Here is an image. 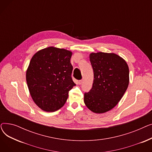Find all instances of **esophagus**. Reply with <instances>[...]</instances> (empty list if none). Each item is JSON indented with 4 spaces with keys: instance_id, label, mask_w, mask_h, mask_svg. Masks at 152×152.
I'll list each match as a JSON object with an SVG mask.
<instances>
[{
    "instance_id": "obj_1",
    "label": "esophagus",
    "mask_w": 152,
    "mask_h": 152,
    "mask_svg": "<svg viewBox=\"0 0 152 152\" xmlns=\"http://www.w3.org/2000/svg\"><path fill=\"white\" fill-rule=\"evenodd\" d=\"M83 80H79V81H78V83H79V84H81L82 83H83Z\"/></svg>"
}]
</instances>
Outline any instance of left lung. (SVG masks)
<instances>
[{
    "mask_svg": "<svg viewBox=\"0 0 152 152\" xmlns=\"http://www.w3.org/2000/svg\"><path fill=\"white\" fill-rule=\"evenodd\" d=\"M94 71L91 89L84 94L86 107L95 113L113 108L127 90L129 81L126 61L113 53H92L89 56Z\"/></svg>",
    "mask_w": 152,
    "mask_h": 152,
    "instance_id": "obj_1",
    "label": "left lung"
}]
</instances>
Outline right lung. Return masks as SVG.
<instances>
[{"label": "right lung", "mask_w": 152, "mask_h": 152, "mask_svg": "<svg viewBox=\"0 0 152 152\" xmlns=\"http://www.w3.org/2000/svg\"><path fill=\"white\" fill-rule=\"evenodd\" d=\"M72 52L49 47L36 53L26 71V82L36 104L48 112L61 108L76 84L71 73Z\"/></svg>", "instance_id": "1"}]
</instances>
